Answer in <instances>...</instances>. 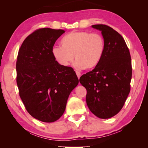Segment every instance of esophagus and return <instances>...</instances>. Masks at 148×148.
Masks as SVG:
<instances>
[{"instance_id":"obj_1","label":"esophagus","mask_w":148,"mask_h":148,"mask_svg":"<svg viewBox=\"0 0 148 148\" xmlns=\"http://www.w3.org/2000/svg\"><path fill=\"white\" fill-rule=\"evenodd\" d=\"M76 75H77V77H78V79H79V77H80V76H81V74L79 73V72H76Z\"/></svg>"}]
</instances>
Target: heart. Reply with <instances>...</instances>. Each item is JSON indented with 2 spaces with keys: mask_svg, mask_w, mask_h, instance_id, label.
Masks as SVG:
<instances>
[{
  "mask_svg": "<svg viewBox=\"0 0 148 148\" xmlns=\"http://www.w3.org/2000/svg\"><path fill=\"white\" fill-rule=\"evenodd\" d=\"M61 47L52 49L54 59L62 67H69L75 58V67L92 70L98 66L103 57L105 41L101 34L87 31H72L60 41Z\"/></svg>",
  "mask_w": 148,
  "mask_h": 148,
  "instance_id": "heart-1",
  "label": "heart"
}]
</instances>
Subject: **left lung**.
Masks as SVG:
<instances>
[{
  "label": "left lung",
  "instance_id": "8db88e82",
  "mask_svg": "<svg viewBox=\"0 0 148 148\" xmlns=\"http://www.w3.org/2000/svg\"><path fill=\"white\" fill-rule=\"evenodd\" d=\"M101 31L105 51L101 62L92 71L80 77L87 89L86 102L92 114L101 119L116 116L123 106L130 92L131 59L124 39L105 25H94Z\"/></svg>",
  "mask_w": 148,
  "mask_h": 148
}]
</instances>
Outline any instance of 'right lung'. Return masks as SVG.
Listing matches in <instances>:
<instances>
[{"label": "right lung", "mask_w": 148, "mask_h": 148, "mask_svg": "<svg viewBox=\"0 0 148 148\" xmlns=\"http://www.w3.org/2000/svg\"><path fill=\"white\" fill-rule=\"evenodd\" d=\"M65 31L40 29L27 37L16 62L19 96L29 114L51 123L61 117L71 92L79 83L71 67H62L52 56L55 43Z\"/></svg>", "instance_id": "obj_1"}]
</instances>
